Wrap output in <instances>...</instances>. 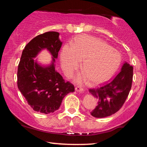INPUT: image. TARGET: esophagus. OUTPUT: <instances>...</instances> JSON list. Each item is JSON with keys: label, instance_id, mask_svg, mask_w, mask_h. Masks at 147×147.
<instances>
[{"label": "esophagus", "instance_id": "obj_1", "mask_svg": "<svg viewBox=\"0 0 147 147\" xmlns=\"http://www.w3.org/2000/svg\"><path fill=\"white\" fill-rule=\"evenodd\" d=\"M75 91H77V92H81V93H84V89L80 88V87H79V86L76 87V88H75Z\"/></svg>", "mask_w": 147, "mask_h": 147}]
</instances>
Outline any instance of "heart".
<instances>
[{
    "label": "heart",
    "mask_w": 147,
    "mask_h": 147,
    "mask_svg": "<svg viewBox=\"0 0 147 147\" xmlns=\"http://www.w3.org/2000/svg\"><path fill=\"white\" fill-rule=\"evenodd\" d=\"M60 60L68 77L73 75L83 60L84 72L77 76L76 82L82 84L90 80L93 85H99L109 80L117 70L121 56L106 41L83 35L74 39L73 46L66 45L63 47Z\"/></svg>",
    "instance_id": "1"
}]
</instances>
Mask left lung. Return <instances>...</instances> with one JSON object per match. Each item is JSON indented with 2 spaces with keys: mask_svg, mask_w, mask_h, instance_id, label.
Listing matches in <instances>:
<instances>
[{
  "mask_svg": "<svg viewBox=\"0 0 147 147\" xmlns=\"http://www.w3.org/2000/svg\"><path fill=\"white\" fill-rule=\"evenodd\" d=\"M132 79L133 67L125 62L112 81L100 88L89 89L97 100V106L91 111V115L96 118H103L118 111L128 97Z\"/></svg>",
  "mask_w": 147,
  "mask_h": 147,
  "instance_id": "8db88e82",
  "label": "left lung"
}]
</instances>
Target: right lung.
Here are the masks:
<instances>
[{"label":"right lung","mask_w":147,"mask_h":147,"mask_svg":"<svg viewBox=\"0 0 147 147\" xmlns=\"http://www.w3.org/2000/svg\"><path fill=\"white\" fill-rule=\"evenodd\" d=\"M59 35L58 32H48L32 39L23 51L17 70L19 91L34 111L45 114L58 109L65 95L74 91L73 84L65 81L55 70L54 62L62 45ZM43 49L53 57V62L48 66L33 59Z\"/></svg>","instance_id":"1"}]
</instances>
